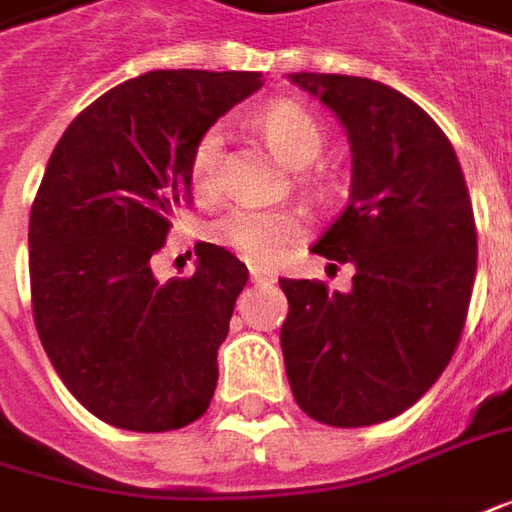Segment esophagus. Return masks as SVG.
I'll use <instances>...</instances> for the list:
<instances>
[{
    "instance_id": "34e87169",
    "label": "esophagus",
    "mask_w": 512,
    "mask_h": 512,
    "mask_svg": "<svg viewBox=\"0 0 512 512\" xmlns=\"http://www.w3.org/2000/svg\"><path fill=\"white\" fill-rule=\"evenodd\" d=\"M249 277H252V283H257V285H271L274 280H277L271 271L260 269V266H252V269H249Z\"/></svg>"
}]
</instances>
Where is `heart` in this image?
<instances>
[{"mask_svg": "<svg viewBox=\"0 0 512 512\" xmlns=\"http://www.w3.org/2000/svg\"><path fill=\"white\" fill-rule=\"evenodd\" d=\"M260 128L269 139V145L283 156L288 165L302 168L314 162L322 151V128L311 111L291 103L277 100L263 109ZM224 151V125H210L193 148L190 176L193 187L201 198L215 196L218 190V168ZM302 235V221L291 210H257V207H235L224 218L212 224V241L232 249L235 255L252 263H274L288 243Z\"/></svg>", "mask_w": 512, "mask_h": 512, "instance_id": "1", "label": "heart"}]
</instances>
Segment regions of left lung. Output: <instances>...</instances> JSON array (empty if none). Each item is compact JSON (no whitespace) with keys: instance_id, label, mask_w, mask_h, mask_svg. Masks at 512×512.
<instances>
[{"instance_id":"obj_1","label":"left lung","mask_w":512,"mask_h":512,"mask_svg":"<svg viewBox=\"0 0 512 512\" xmlns=\"http://www.w3.org/2000/svg\"><path fill=\"white\" fill-rule=\"evenodd\" d=\"M344 125L350 201L316 255L353 263V288L280 280L285 375L305 415L356 429L417 403L460 342L476 277V227L460 159L440 125L387 83L294 72Z\"/></svg>"}]
</instances>
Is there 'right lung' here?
Returning <instances> with one entry per match:
<instances>
[{"label": "right lung", "mask_w": 512, "mask_h": 512, "mask_svg": "<svg viewBox=\"0 0 512 512\" xmlns=\"http://www.w3.org/2000/svg\"><path fill=\"white\" fill-rule=\"evenodd\" d=\"M260 86V72H145L97 97L52 151L27 232L33 319L58 378L103 423L170 431L210 406L249 271L198 243L196 271L159 283L151 257L190 201L198 137Z\"/></svg>", "instance_id": "obj_1"}]
</instances>
